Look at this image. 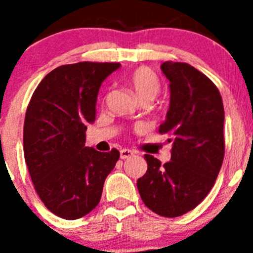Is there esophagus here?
<instances>
[{"label":"esophagus","instance_id":"esophagus-1","mask_svg":"<svg viewBox=\"0 0 253 253\" xmlns=\"http://www.w3.org/2000/svg\"><path fill=\"white\" fill-rule=\"evenodd\" d=\"M134 152L130 151V149H122L120 151V158L122 160H128V158L133 157Z\"/></svg>","mask_w":253,"mask_h":253}]
</instances>
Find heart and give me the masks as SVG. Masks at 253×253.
Masks as SVG:
<instances>
[{
	"instance_id": "b5f03b06",
	"label": "heart",
	"mask_w": 253,
	"mask_h": 253,
	"mask_svg": "<svg viewBox=\"0 0 253 253\" xmlns=\"http://www.w3.org/2000/svg\"><path fill=\"white\" fill-rule=\"evenodd\" d=\"M128 81L140 101H152L160 92V78L148 67H138L137 69H134L129 76Z\"/></svg>"
}]
</instances>
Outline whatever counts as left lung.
Instances as JSON below:
<instances>
[{
  "instance_id": "obj_1",
  "label": "left lung",
  "mask_w": 253,
  "mask_h": 253,
  "mask_svg": "<svg viewBox=\"0 0 253 253\" xmlns=\"http://www.w3.org/2000/svg\"><path fill=\"white\" fill-rule=\"evenodd\" d=\"M169 81V109L160 125L172 142L171 161L146 154L148 169L138 178L140 198L161 216L176 218L195 209L215 184L224 158V107L218 87L187 63L161 66Z\"/></svg>"
}]
</instances>
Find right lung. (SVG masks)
Instances as JSON below:
<instances>
[{
  "label": "right lung",
  "mask_w": 253,
  "mask_h": 253,
  "mask_svg": "<svg viewBox=\"0 0 253 253\" xmlns=\"http://www.w3.org/2000/svg\"><path fill=\"white\" fill-rule=\"evenodd\" d=\"M120 63L80 62L57 67L42 80L26 109L24 156L40 200L51 213L73 220L100 203L105 178L120 153L84 147L96 119L102 81Z\"/></svg>",
  "instance_id": "obj_1"
}]
</instances>
